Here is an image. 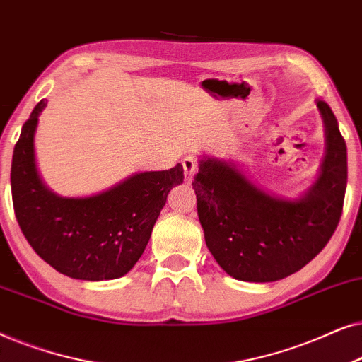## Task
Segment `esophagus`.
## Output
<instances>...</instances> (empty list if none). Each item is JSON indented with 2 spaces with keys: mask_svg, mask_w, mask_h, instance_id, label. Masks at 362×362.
<instances>
[{
  "mask_svg": "<svg viewBox=\"0 0 362 362\" xmlns=\"http://www.w3.org/2000/svg\"><path fill=\"white\" fill-rule=\"evenodd\" d=\"M182 165H184V178L187 184H190L192 180H194V175L197 172V160L194 157H185L184 160H182Z\"/></svg>",
  "mask_w": 362,
  "mask_h": 362,
  "instance_id": "esophagus-1",
  "label": "esophagus"
}]
</instances>
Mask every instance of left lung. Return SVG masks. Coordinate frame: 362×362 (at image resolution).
I'll use <instances>...</instances> for the list:
<instances>
[{
    "mask_svg": "<svg viewBox=\"0 0 362 362\" xmlns=\"http://www.w3.org/2000/svg\"><path fill=\"white\" fill-rule=\"evenodd\" d=\"M326 132V156L315 185L300 199L258 189L233 162L200 157L194 182L205 243L235 279L269 283L296 273L334 233L348 184V151L338 120L317 100Z\"/></svg>",
    "mask_w": 362,
    "mask_h": 362,
    "instance_id": "left-lung-1",
    "label": "left lung"
}]
</instances>
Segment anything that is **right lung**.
<instances>
[{
	"mask_svg": "<svg viewBox=\"0 0 362 362\" xmlns=\"http://www.w3.org/2000/svg\"><path fill=\"white\" fill-rule=\"evenodd\" d=\"M40 100L21 129L13 152L14 215L33 250L69 278L103 281L124 276L142 257L172 187L184 167L141 172L90 197H61L41 180L35 157Z\"/></svg>",
	"mask_w": 362,
	"mask_h": 362,
	"instance_id": "1",
	"label": "right lung"
}]
</instances>
